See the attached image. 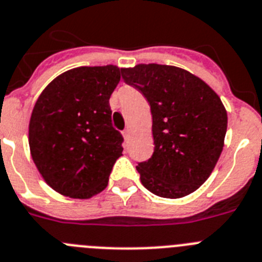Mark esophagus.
Wrapping results in <instances>:
<instances>
[{"instance_id": "34e87169", "label": "esophagus", "mask_w": 262, "mask_h": 262, "mask_svg": "<svg viewBox=\"0 0 262 262\" xmlns=\"http://www.w3.org/2000/svg\"><path fill=\"white\" fill-rule=\"evenodd\" d=\"M122 136H124L125 140H129V137H130V130H129V129H125V130L122 132Z\"/></svg>"}]
</instances>
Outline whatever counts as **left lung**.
Wrapping results in <instances>:
<instances>
[{
    "label": "left lung",
    "mask_w": 262,
    "mask_h": 262,
    "mask_svg": "<svg viewBox=\"0 0 262 262\" xmlns=\"http://www.w3.org/2000/svg\"><path fill=\"white\" fill-rule=\"evenodd\" d=\"M125 83L150 104L154 152L137 166L143 187L180 199L207 180L225 145L227 112L215 91L192 73L171 65L121 69Z\"/></svg>",
    "instance_id": "obj_1"
}]
</instances>
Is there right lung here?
Returning <instances> with one entry per match:
<instances>
[{"label": "right lung", "mask_w": 262, "mask_h": 262, "mask_svg": "<svg viewBox=\"0 0 262 262\" xmlns=\"http://www.w3.org/2000/svg\"><path fill=\"white\" fill-rule=\"evenodd\" d=\"M120 68L79 67L56 77L37 98L28 125L30 151L52 189L86 200L108 185L121 157V133L112 126L110 98Z\"/></svg>", "instance_id": "obj_1"}]
</instances>
